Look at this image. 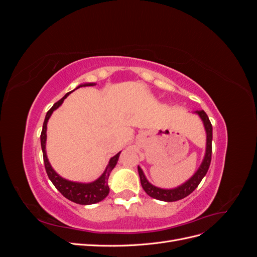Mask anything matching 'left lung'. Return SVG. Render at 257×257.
Here are the masks:
<instances>
[{"mask_svg":"<svg viewBox=\"0 0 257 257\" xmlns=\"http://www.w3.org/2000/svg\"><path fill=\"white\" fill-rule=\"evenodd\" d=\"M199 116L200 119L203 120L204 122V126L206 130V134H207V144H206V153L205 157L203 160V163L199 166V168L197 169V172L194 174L193 177H191L188 181L185 183L181 184L180 186L175 189H170V190H166V189H161V188H157L153 184H151L149 181L147 180L146 176L144 175L143 169L138 166V174H139V178H141V182H142V186L143 189L145 190V192L148 194V195L159 199V200H163V201H177L180 200L184 197H186L188 195L195 190L198 184L200 183V181L203 180V178L206 176L210 163H211V153H212V125L211 122H210L207 113L204 110H196L195 111Z\"/></svg>","mask_w":257,"mask_h":257,"instance_id":"1","label":"left lung"}]
</instances>
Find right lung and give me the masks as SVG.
<instances>
[{
    "mask_svg": "<svg viewBox=\"0 0 257 257\" xmlns=\"http://www.w3.org/2000/svg\"><path fill=\"white\" fill-rule=\"evenodd\" d=\"M94 84L95 83H83V84L78 85L76 89H78L80 87H88V85H94ZM69 94H71V92L66 93L63 97H62L60 100H58V102L50 108L47 114H46V118H45V121L43 124V131L41 134V145H42V150H43L46 173H47L53 185L56 186L57 190L65 198L73 201V203L79 204V205L96 204V203H98V201L103 200L108 195V193H109L108 178H109L111 170L116 165V162H118V160H119V155L121 152L116 153L114 157H112L110 159L103 175L100 176L97 180L93 181L91 183L73 182V181L66 180V179H64V178H62L61 176H59L56 172H54L53 168L50 165L48 159H47V154H46V139H47V134H46V132H47V122L50 118V115L52 114V112L62 105V103L64 102V99Z\"/></svg>",
    "mask_w": 257,
    "mask_h": 257,
    "instance_id": "right-lung-1",
    "label": "right lung"
}]
</instances>
